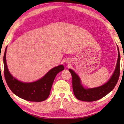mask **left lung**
<instances>
[{"label":"left lung","instance_id":"left-lung-1","mask_svg":"<svg viewBox=\"0 0 124 124\" xmlns=\"http://www.w3.org/2000/svg\"><path fill=\"white\" fill-rule=\"evenodd\" d=\"M118 58H117L116 66L112 76L107 83L101 86L92 88V89H85L81 85L80 79L76 73L71 69L69 70L72 77V85L74 94L78 100L85 102H93L101 99L112 91L119 80L120 75V56L119 53V47Z\"/></svg>","mask_w":124,"mask_h":124}]
</instances>
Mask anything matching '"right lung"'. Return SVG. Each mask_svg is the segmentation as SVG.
Listing matches in <instances>:
<instances>
[{
	"label": "right lung",
	"mask_w": 124,
	"mask_h": 124,
	"mask_svg": "<svg viewBox=\"0 0 124 124\" xmlns=\"http://www.w3.org/2000/svg\"><path fill=\"white\" fill-rule=\"evenodd\" d=\"M6 47L4 53V74L8 86L18 97L28 101L41 102L46 100L50 95L52 84L58 73L64 70L63 65L54 67L42 78L32 83L21 82L12 76L8 68L6 62Z\"/></svg>",
	"instance_id": "add662e5"
}]
</instances>
